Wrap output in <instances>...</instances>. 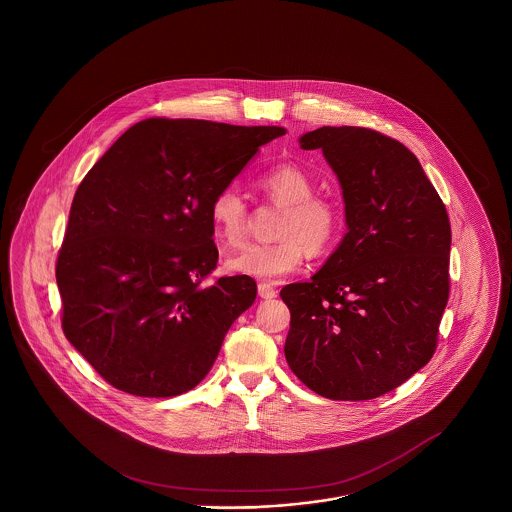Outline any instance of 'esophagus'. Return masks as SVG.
I'll return each mask as SVG.
<instances>
[{"instance_id": "esophagus-1", "label": "esophagus", "mask_w": 512, "mask_h": 512, "mask_svg": "<svg viewBox=\"0 0 512 512\" xmlns=\"http://www.w3.org/2000/svg\"><path fill=\"white\" fill-rule=\"evenodd\" d=\"M257 291H259V296L264 298V300H270V298H276V296H278V291H276L270 283H264V281H261V283L257 285Z\"/></svg>"}]
</instances>
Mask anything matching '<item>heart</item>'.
Instances as JSON below:
<instances>
[{
    "label": "heart",
    "mask_w": 512,
    "mask_h": 512,
    "mask_svg": "<svg viewBox=\"0 0 512 512\" xmlns=\"http://www.w3.org/2000/svg\"><path fill=\"white\" fill-rule=\"evenodd\" d=\"M268 201L281 206L276 236L270 244H249L227 259V270L257 279H278L298 270L308 249L325 251L336 238L340 216L336 206L315 197L313 180L300 167L278 165L257 178ZM210 221L227 246H238L248 227V206L238 189L225 187L210 204Z\"/></svg>",
    "instance_id": "1"
}]
</instances>
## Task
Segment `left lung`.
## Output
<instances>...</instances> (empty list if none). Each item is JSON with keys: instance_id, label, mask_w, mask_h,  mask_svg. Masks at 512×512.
Masks as SVG:
<instances>
[{"instance_id": "left-lung-1", "label": "left lung", "mask_w": 512, "mask_h": 512, "mask_svg": "<svg viewBox=\"0 0 512 512\" xmlns=\"http://www.w3.org/2000/svg\"><path fill=\"white\" fill-rule=\"evenodd\" d=\"M298 142L323 150L338 176L347 233L310 281L279 293L291 311L285 358L319 396L372 400L434 355L449 300V216L398 140L326 125Z\"/></svg>"}]
</instances>
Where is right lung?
Here are the masks:
<instances>
[{
    "instance_id": "1",
    "label": "right lung",
    "mask_w": 512,
    "mask_h": 512,
    "mask_svg": "<svg viewBox=\"0 0 512 512\" xmlns=\"http://www.w3.org/2000/svg\"><path fill=\"white\" fill-rule=\"evenodd\" d=\"M278 125L150 118L78 186L56 264L65 338L127 394L197 387L257 296L249 276L202 285L217 263L210 204Z\"/></svg>"
}]
</instances>
